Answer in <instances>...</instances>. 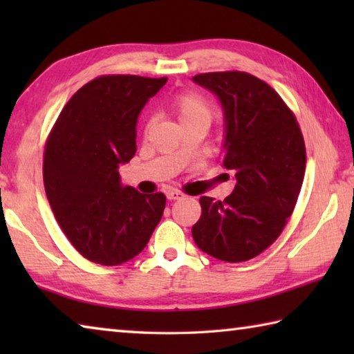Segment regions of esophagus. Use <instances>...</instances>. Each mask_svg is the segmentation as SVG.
I'll use <instances>...</instances> for the list:
<instances>
[{
	"instance_id": "obj_1",
	"label": "esophagus",
	"mask_w": 354,
	"mask_h": 354,
	"mask_svg": "<svg viewBox=\"0 0 354 354\" xmlns=\"http://www.w3.org/2000/svg\"><path fill=\"white\" fill-rule=\"evenodd\" d=\"M184 196H185V195L183 194V192H179V190H169V192H167V198H169L170 201L183 200Z\"/></svg>"
}]
</instances>
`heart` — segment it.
Here are the masks:
<instances>
[{
	"instance_id": "1",
	"label": "heart",
	"mask_w": 354,
	"mask_h": 354,
	"mask_svg": "<svg viewBox=\"0 0 354 354\" xmlns=\"http://www.w3.org/2000/svg\"><path fill=\"white\" fill-rule=\"evenodd\" d=\"M170 111L175 113L179 124H203L209 127L214 118V106L198 92H179L170 100ZM151 120L145 123V133L151 127Z\"/></svg>"
}]
</instances>
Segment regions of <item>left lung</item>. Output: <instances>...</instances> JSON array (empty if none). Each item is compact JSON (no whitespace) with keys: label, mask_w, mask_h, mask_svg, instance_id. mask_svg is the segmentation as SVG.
<instances>
[{"label":"left lung","mask_w":354,"mask_h":354,"mask_svg":"<svg viewBox=\"0 0 354 354\" xmlns=\"http://www.w3.org/2000/svg\"><path fill=\"white\" fill-rule=\"evenodd\" d=\"M194 81L223 106V167L237 183L223 201L201 196L192 236L215 259H253L277 241L295 209L306 169L301 129L274 88L247 71L201 73Z\"/></svg>","instance_id":"left-lung-1"}]
</instances>
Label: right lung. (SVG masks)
I'll use <instances>...</instances> for the list:
<instances>
[{"label":"right lung","instance_id":"right-lung-1","mask_svg":"<svg viewBox=\"0 0 354 354\" xmlns=\"http://www.w3.org/2000/svg\"><path fill=\"white\" fill-rule=\"evenodd\" d=\"M167 77L103 75L82 86L45 143L46 198L65 237L86 259L120 266L145 248L165 195L122 187L118 165L136 154L142 107Z\"/></svg>","mask_w":354,"mask_h":354}]
</instances>
